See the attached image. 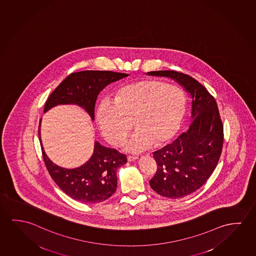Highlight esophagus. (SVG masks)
Segmentation results:
<instances>
[{"label":"esophagus","mask_w":256,"mask_h":256,"mask_svg":"<svg viewBox=\"0 0 256 256\" xmlns=\"http://www.w3.org/2000/svg\"><path fill=\"white\" fill-rule=\"evenodd\" d=\"M138 160L136 156H128V162H134V160Z\"/></svg>","instance_id":"1"}]
</instances>
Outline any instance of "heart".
Instances as JSON below:
<instances>
[{"label":"heart","mask_w":256,"mask_h":256,"mask_svg":"<svg viewBox=\"0 0 256 256\" xmlns=\"http://www.w3.org/2000/svg\"><path fill=\"white\" fill-rule=\"evenodd\" d=\"M186 110L184 93L178 86L158 80H142L118 88L112 102L104 100L96 110V122L104 136L114 144L125 141L132 152L170 141L181 126Z\"/></svg>","instance_id":"obj_1"}]
</instances>
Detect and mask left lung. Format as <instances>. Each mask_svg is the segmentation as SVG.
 Returning <instances> with one entry per match:
<instances>
[{
    "label": "left lung",
    "mask_w": 256,
    "mask_h": 256,
    "mask_svg": "<svg viewBox=\"0 0 256 256\" xmlns=\"http://www.w3.org/2000/svg\"><path fill=\"white\" fill-rule=\"evenodd\" d=\"M147 74L174 80L192 98V120L188 130L154 152L158 168L150 181L152 189L163 197L184 198L204 184L219 162L224 126L216 101L203 85L182 72L154 71Z\"/></svg>",
    "instance_id": "1"
}]
</instances>
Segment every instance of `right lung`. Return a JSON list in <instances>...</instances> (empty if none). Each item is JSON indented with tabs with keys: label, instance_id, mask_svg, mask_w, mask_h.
Segmentation results:
<instances>
[{
	"label": "right lung",
	"instance_id": "add662e5",
	"mask_svg": "<svg viewBox=\"0 0 256 256\" xmlns=\"http://www.w3.org/2000/svg\"><path fill=\"white\" fill-rule=\"evenodd\" d=\"M126 76L128 74L110 71L72 72L48 96L44 112L59 104H76L82 107L94 120V106L100 91L110 83ZM40 120L39 140L44 163L59 188L72 198L86 204L99 203L109 198L117 188V170L126 164V155L94 142L93 154L85 164L72 170L61 168L45 154L40 140Z\"/></svg>",
	"mask_w": 256,
	"mask_h": 256
}]
</instances>
